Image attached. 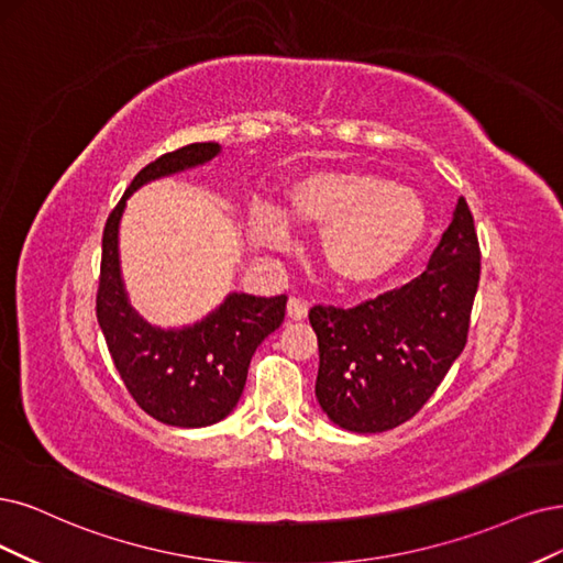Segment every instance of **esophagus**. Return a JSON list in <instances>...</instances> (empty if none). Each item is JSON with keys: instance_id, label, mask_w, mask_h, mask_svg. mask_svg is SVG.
<instances>
[{"instance_id": "34e87169", "label": "esophagus", "mask_w": 563, "mask_h": 563, "mask_svg": "<svg viewBox=\"0 0 563 563\" xmlns=\"http://www.w3.org/2000/svg\"><path fill=\"white\" fill-rule=\"evenodd\" d=\"M287 316L292 320H303L308 316V303L299 297H289L287 299Z\"/></svg>"}]
</instances>
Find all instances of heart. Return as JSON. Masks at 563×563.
Instances as JSON below:
<instances>
[{"label":"heart","mask_w":563,"mask_h":563,"mask_svg":"<svg viewBox=\"0 0 563 563\" xmlns=\"http://www.w3.org/2000/svg\"><path fill=\"white\" fill-rule=\"evenodd\" d=\"M287 222L322 229L320 257L343 285H371L399 268L427 232V206L404 185L362 169H318L285 187L280 211L253 206V243L283 250Z\"/></svg>","instance_id":"heart-1"}]
</instances>
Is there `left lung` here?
<instances>
[{"mask_svg":"<svg viewBox=\"0 0 563 563\" xmlns=\"http://www.w3.org/2000/svg\"><path fill=\"white\" fill-rule=\"evenodd\" d=\"M481 280V245L468 203L452 222L422 274L355 308L316 306V397L341 429L380 433L410 420L462 355Z\"/></svg>","mask_w":563,"mask_h":563,"instance_id":"8db88e82","label":"left lung"}]
</instances>
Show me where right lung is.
Instances as JSON below:
<instances>
[{
    "label": "right lung",
    "mask_w": 563,
    "mask_h": 563,
    "mask_svg": "<svg viewBox=\"0 0 563 563\" xmlns=\"http://www.w3.org/2000/svg\"><path fill=\"white\" fill-rule=\"evenodd\" d=\"M218 143H190L136 174L103 227L97 320L113 364L134 401L162 424L199 429L224 420L241 399L257 345L285 320L287 297L227 295L190 327L145 322L122 283L118 232L128 199L145 183L195 169L220 155Z\"/></svg>",
    "instance_id": "add662e5"
}]
</instances>
